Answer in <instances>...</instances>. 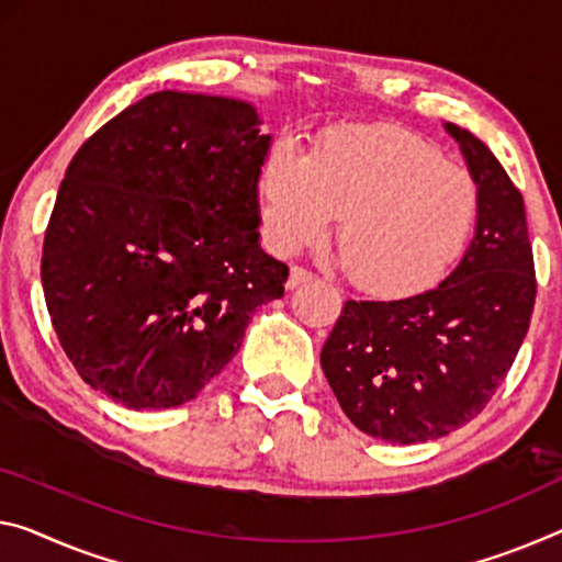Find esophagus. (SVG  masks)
Segmentation results:
<instances>
[{
  "instance_id": "obj_1",
  "label": "esophagus",
  "mask_w": 562,
  "mask_h": 562,
  "mask_svg": "<svg viewBox=\"0 0 562 562\" xmlns=\"http://www.w3.org/2000/svg\"><path fill=\"white\" fill-rule=\"evenodd\" d=\"M311 279H314V273L306 271V269H301V266H291V273H289V283H286V286H289V289H296V286H301V283H308Z\"/></svg>"
}]
</instances>
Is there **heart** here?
Listing matches in <instances>:
<instances>
[{"label": "heart", "instance_id": "b5f03b06", "mask_svg": "<svg viewBox=\"0 0 562 562\" xmlns=\"http://www.w3.org/2000/svg\"><path fill=\"white\" fill-rule=\"evenodd\" d=\"M263 233L291 256L329 233L359 289L407 296L442 281L472 236L480 191L435 145L396 127H339L306 158L276 143L258 176Z\"/></svg>", "mask_w": 562, "mask_h": 562}]
</instances>
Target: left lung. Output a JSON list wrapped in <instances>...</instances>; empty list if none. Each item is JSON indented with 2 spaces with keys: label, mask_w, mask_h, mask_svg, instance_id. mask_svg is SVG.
Returning a JSON list of instances; mask_svg holds the SVG:
<instances>
[{
  "label": "left lung",
  "mask_w": 562,
  "mask_h": 562,
  "mask_svg": "<svg viewBox=\"0 0 562 562\" xmlns=\"http://www.w3.org/2000/svg\"><path fill=\"white\" fill-rule=\"evenodd\" d=\"M480 191L457 269L417 296L347 301L322 369L361 431L394 445L450 435L485 409L528 334L535 266L522 195L485 143L445 123Z\"/></svg>",
  "instance_id": "left-lung-1"
}]
</instances>
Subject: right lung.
Masks as SVG:
<instances>
[{
    "instance_id": "add662e5",
    "label": "right lung",
    "mask_w": 562,
    "mask_h": 562,
    "mask_svg": "<svg viewBox=\"0 0 562 562\" xmlns=\"http://www.w3.org/2000/svg\"><path fill=\"white\" fill-rule=\"evenodd\" d=\"M271 148L251 102L162 90L85 140L42 248L57 339L127 409L191 402L236 357L289 266L263 254L258 176Z\"/></svg>"
}]
</instances>
